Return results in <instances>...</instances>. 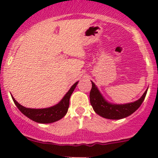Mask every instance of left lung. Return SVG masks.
I'll list each match as a JSON object with an SVG mask.
<instances>
[{"mask_svg":"<svg viewBox=\"0 0 158 158\" xmlns=\"http://www.w3.org/2000/svg\"><path fill=\"white\" fill-rule=\"evenodd\" d=\"M91 83L92 88L90 92V102L94 111L100 117L110 119L126 118L135 112L143 103L148 90L147 88L142 97L135 102L126 104H114L107 101L96 85L93 81H91Z\"/></svg>","mask_w":158,"mask_h":158,"instance_id":"obj_1","label":"left lung"}]
</instances>
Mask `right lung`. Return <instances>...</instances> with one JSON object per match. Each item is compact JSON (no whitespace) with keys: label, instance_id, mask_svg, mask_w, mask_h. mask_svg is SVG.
<instances>
[{"label":"right lung","instance_id":"add662e5","mask_svg":"<svg viewBox=\"0 0 158 158\" xmlns=\"http://www.w3.org/2000/svg\"><path fill=\"white\" fill-rule=\"evenodd\" d=\"M79 81L72 85L70 90L67 92L64 97L61 99L59 103L55 106L45 108H30L21 106L12 96V99L15 106L23 114L32 120L39 123H52L59 120L66 115L68 112L69 105H70V98L76 88Z\"/></svg>","mask_w":158,"mask_h":158}]
</instances>
